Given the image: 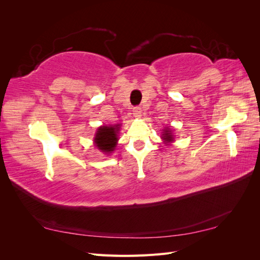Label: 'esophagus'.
<instances>
[{
    "label": "esophagus",
    "mask_w": 260,
    "mask_h": 260,
    "mask_svg": "<svg viewBox=\"0 0 260 260\" xmlns=\"http://www.w3.org/2000/svg\"><path fill=\"white\" fill-rule=\"evenodd\" d=\"M141 113H142V109H141V107H135L133 108V116L137 117V118H140L141 117Z\"/></svg>",
    "instance_id": "1"
}]
</instances>
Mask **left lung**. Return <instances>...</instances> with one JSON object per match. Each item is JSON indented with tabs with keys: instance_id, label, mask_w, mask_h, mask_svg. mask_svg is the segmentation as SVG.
Instances as JSON below:
<instances>
[{
	"instance_id": "left-lung-1",
	"label": "left lung",
	"mask_w": 260,
	"mask_h": 260,
	"mask_svg": "<svg viewBox=\"0 0 260 260\" xmlns=\"http://www.w3.org/2000/svg\"><path fill=\"white\" fill-rule=\"evenodd\" d=\"M161 136H162L161 139L164 140L165 144H168L169 142H172V141H174V137H172V132H171V130L169 128L165 129Z\"/></svg>"
}]
</instances>
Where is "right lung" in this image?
Wrapping results in <instances>:
<instances>
[{"instance_id": "add662e5", "label": "right lung", "mask_w": 260, "mask_h": 260, "mask_svg": "<svg viewBox=\"0 0 260 260\" xmlns=\"http://www.w3.org/2000/svg\"><path fill=\"white\" fill-rule=\"evenodd\" d=\"M119 129V123L115 125H109V127L108 125H102V127L98 129L95 138H94L95 146L105 154L112 153L117 145V135Z\"/></svg>"}]
</instances>
